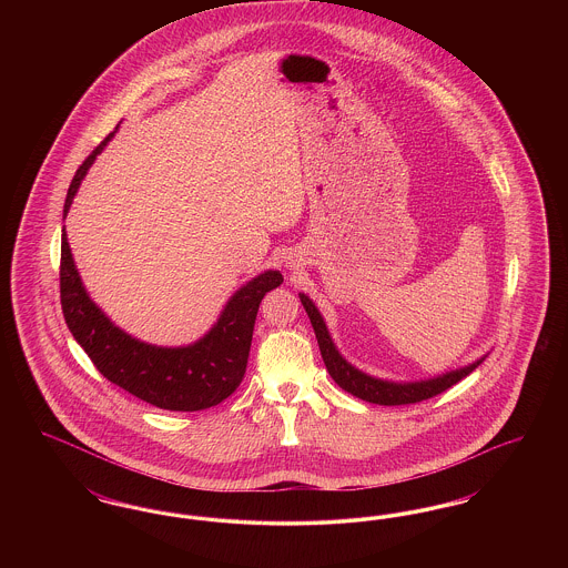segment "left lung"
Wrapping results in <instances>:
<instances>
[{
    "instance_id": "left-lung-1",
    "label": "left lung",
    "mask_w": 568,
    "mask_h": 568,
    "mask_svg": "<svg viewBox=\"0 0 568 568\" xmlns=\"http://www.w3.org/2000/svg\"><path fill=\"white\" fill-rule=\"evenodd\" d=\"M300 302L313 324L317 343H320V352L324 357L325 368L329 373V377L334 378L345 392L353 394L359 400L373 403V405L398 406L413 405V403H422L428 400L436 394H443L445 389H449L452 385H456L458 381L470 375L484 359H477L475 364H468L459 371H452L447 375L440 377L428 378V381H415V383H394V381H383V378L371 377L362 371H357L352 366L338 349L334 347L327 327H325L324 317L320 315L317 306L308 300V296L300 294Z\"/></svg>"
}]
</instances>
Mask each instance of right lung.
I'll list each match as a JSON object with an SVG mask.
<instances>
[{"instance_id":"1","label":"right lung","mask_w":568,"mask_h":568,"mask_svg":"<svg viewBox=\"0 0 568 568\" xmlns=\"http://www.w3.org/2000/svg\"><path fill=\"white\" fill-rule=\"evenodd\" d=\"M112 135L114 132L77 170L65 195L63 216L68 215L87 170ZM281 283L283 274L278 271L255 276L230 297L219 322L204 338L187 347H155L119 329L91 302L74 266L65 230L61 234V311L72 336L110 383L165 410L211 408L236 392L246 371L260 302Z\"/></svg>"}]
</instances>
